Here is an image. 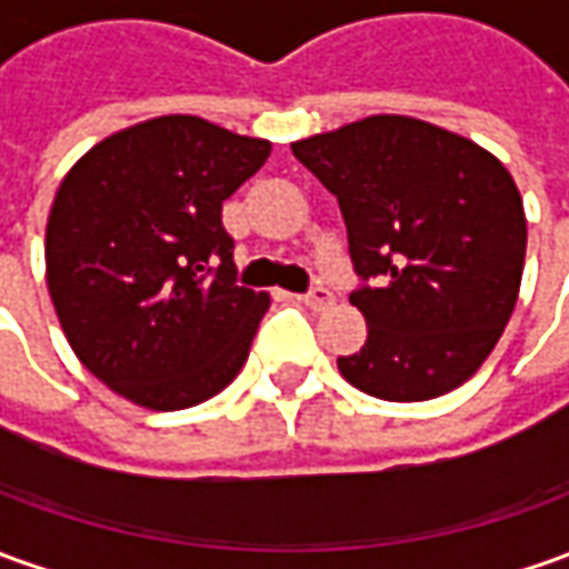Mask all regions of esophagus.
<instances>
[{"mask_svg": "<svg viewBox=\"0 0 569 569\" xmlns=\"http://www.w3.org/2000/svg\"><path fill=\"white\" fill-rule=\"evenodd\" d=\"M300 300H303V303H307L309 309L322 312V309H328V307H331V303H335V293L328 291V288H312V291L303 293Z\"/></svg>", "mask_w": 569, "mask_h": 569, "instance_id": "obj_1", "label": "esophagus"}]
</instances>
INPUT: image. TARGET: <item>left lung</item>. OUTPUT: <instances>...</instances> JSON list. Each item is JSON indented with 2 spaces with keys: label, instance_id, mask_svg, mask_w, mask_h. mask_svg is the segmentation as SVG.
<instances>
[{
  "label": "left lung",
  "instance_id": "1",
  "mask_svg": "<svg viewBox=\"0 0 569 569\" xmlns=\"http://www.w3.org/2000/svg\"><path fill=\"white\" fill-rule=\"evenodd\" d=\"M337 194L366 316L362 350L337 368L368 397L437 399L477 375L511 319L527 213L496 154L452 129L375 113L293 142Z\"/></svg>",
  "mask_w": 569,
  "mask_h": 569
}]
</instances>
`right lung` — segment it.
I'll return each mask as SVG.
<instances>
[{"mask_svg":"<svg viewBox=\"0 0 569 569\" xmlns=\"http://www.w3.org/2000/svg\"><path fill=\"white\" fill-rule=\"evenodd\" d=\"M272 151L191 113L111 132L82 154L46 222V284L82 366L151 411L238 378L269 293L234 284L232 198Z\"/></svg>","mask_w":569,"mask_h":569,"instance_id":"add662e5","label":"right lung"}]
</instances>
